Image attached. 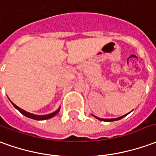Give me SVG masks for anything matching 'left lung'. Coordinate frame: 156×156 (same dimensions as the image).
Wrapping results in <instances>:
<instances>
[{"label": "left lung", "mask_w": 156, "mask_h": 156, "mask_svg": "<svg viewBox=\"0 0 156 156\" xmlns=\"http://www.w3.org/2000/svg\"><path fill=\"white\" fill-rule=\"evenodd\" d=\"M128 114V113H127ZM127 114H126V115H123V116H120V117H117V118H112V119H104V118H100V117H97V116H93L96 118V119L98 120H100V121H104V122H114V121H118V120L120 119H122V117H124V116H126L127 115Z\"/></svg>", "instance_id": "8db88e82"}]
</instances>
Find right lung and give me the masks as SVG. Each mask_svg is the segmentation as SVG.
I'll list each match as a JSON object with an SVG mask.
<instances>
[{
  "instance_id": "right-lung-1",
  "label": "right lung",
  "mask_w": 156,
  "mask_h": 156,
  "mask_svg": "<svg viewBox=\"0 0 156 156\" xmlns=\"http://www.w3.org/2000/svg\"><path fill=\"white\" fill-rule=\"evenodd\" d=\"M11 102H12V101H11ZM12 105H13L15 108L17 109V111H19V112H21L23 116H27V117H29V118H31V119H34V120L50 119V118H51V117H53V116H55L60 111V107H59V108L57 109L55 112H52V113H50V114H47V115H41V116H40V115H35V114H32V113H29V112H26V111L23 110V109H21L20 107H18L17 105H16L14 104V103H12Z\"/></svg>"
}]
</instances>
